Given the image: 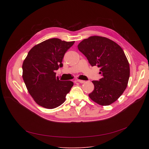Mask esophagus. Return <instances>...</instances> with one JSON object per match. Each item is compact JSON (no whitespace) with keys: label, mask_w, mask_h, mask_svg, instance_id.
Wrapping results in <instances>:
<instances>
[{"label":"esophagus","mask_w":149,"mask_h":149,"mask_svg":"<svg viewBox=\"0 0 149 149\" xmlns=\"http://www.w3.org/2000/svg\"><path fill=\"white\" fill-rule=\"evenodd\" d=\"M75 81L76 82H79V83H84L85 82V81H83V80H80V79H77V80H75Z\"/></svg>","instance_id":"obj_1"}]
</instances>
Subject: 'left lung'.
Instances as JSON below:
<instances>
[{
  "instance_id": "obj_1",
  "label": "left lung",
  "mask_w": 149,
  "mask_h": 149,
  "mask_svg": "<svg viewBox=\"0 0 149 149\" xmlns=\"http://www.w3.org/2000/svg\"><path fill=\"white\" fill-rule=\"evenodd\" d=\"M78 48L92 67L101 68L102 78L92 81L94 89L90 98L101 105L115 102L126 89L130 77L129 63L123 49L112 40L99 36L84 39Z\"/></svg>"
}]
</instances>
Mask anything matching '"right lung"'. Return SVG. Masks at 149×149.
<instances>
[{
    "label": "right lung",
    "instance_id": "right-lung-1",
    "mask_svg": "<svg viewBox=\"0 0 149 149\" xmlns=\"http://www.w3.org/2000/svg\"><path fill=\"white\" fill-rule=\"evenodd\" d=\"M74 42L58 38L47 39L35 45L24 61V82L29 93L40 106L53 109L65 101L74 83L59 80L55 71L63 66V56Z\"/></svg>",
    "mask_w": 149,
    "mask_h": 149
}]
</instances>
